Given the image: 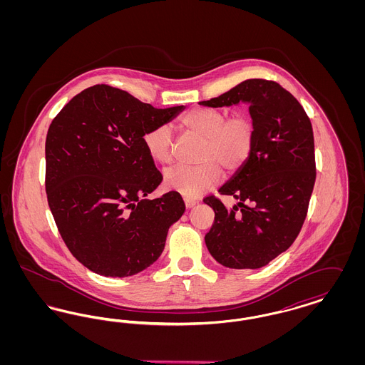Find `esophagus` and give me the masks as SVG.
<instances>
[{
	"instance_id": "esophagus-1",
	"label": "esophagus",
	"mask_w": 365,
	"mask_h": 365,
	"mask_svg": "<svg viewBox=\"0 0 365 365\" xmlns=\"http://www.w3.org/2000/svg\"><path fill=\"white\" fill-rule=\"evenodd\" d=\"M198 201L197 200H194V198H189V197H185V205H186V208L190 209L197 204Z\"/></svg>"
}]
</instances>
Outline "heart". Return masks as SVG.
<instances>
[{"mask_svg": "<svg viewBox=\"0 0 365 365\" xmlns=\"http://www.w3.org/2000/svg\"><path fill=\"white\" fill-rule=\"evenodd\" d=\"M182 125L202 138L195 160L197 165H175L164 173L167 187L185 197H198L220 180V167L227 173L241 168L255 143V123L246 113L228 118L226 110L216 108H194L187 112ZM174 135L168 124L148 130L143 145L149 157L158 164L173 161Z\"/></svg>", "mask_w": 365, "mask_h": 365, "instance_id": "heart-1", "label": "heart"}]
</instances>
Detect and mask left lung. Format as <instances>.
Returning a JSON list of instances; mask_svg holds the SVG:
<instances>
[{"mask_svg": "<svg viewBox=\"0 0 365 365\" xmlns=\"http://www.w3.org/2000/svg\"><path fill=\"white\" fill-rule=\"evenodd\" d=\"M249 104L255 123L250 156L219 192L240 202L228 209L215 195L205 235L212 257L235 269L267 265L294 242L307 217L316 164L312 124L293 94L274 81L247 79L204 106Z\"/></svg>", "mask_w": 365, "mask_h": 365, "instance_id": "obj_1", "label": "left lung"}]
</instances>
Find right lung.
Segmentation results:
<instances>
[{"label": "right lung", "mask_w": 365, "mask_h": 365, "mask_svg": "<svg viewBox=\"0 0 365 365\" xmlns=\"http://www.w3.org/2000/svg\"><path fill=\"white\" fill-rule=\"evenodd\" d=\"M183 109H157L120 88L96 85L53 119L45 145L48 204L72 256L90 271L131 277L163 253L185 202L178 191L146 198L163 175L143 135Z\"/></svg>", "instance_id": "obj_1"}]
</instances>
